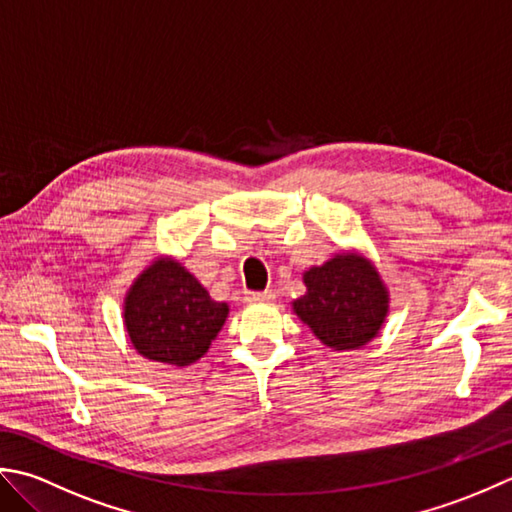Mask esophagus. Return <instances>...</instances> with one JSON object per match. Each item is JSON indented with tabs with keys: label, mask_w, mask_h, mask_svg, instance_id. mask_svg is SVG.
I'll use <instances>...</instances> for the list:
<instances>
[{
	"label": "esophagus",
	"mask_w": 512,
	"mask_h": 512,
	"mask_svg": "<svg viewBox=\"0 0 512 512\" xmlns=\"http://www.w3.org/2000/svg\"><path fill=\"white\" fill-rule=\"evenodd\" d=\"M274 300V294L271 291H249V294H245V302H249V305H256V302H271Z\"/></svg>",
	"instance_id": "1"
}]
</instances>
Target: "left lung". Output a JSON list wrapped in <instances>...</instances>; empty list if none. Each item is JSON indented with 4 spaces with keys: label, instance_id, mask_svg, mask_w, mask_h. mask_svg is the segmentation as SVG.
Wrapping results in <instances>:
<instances>
[{
    "label": "left lung",
    "instance_id": "8db88e82",
    "mask_svg": "<svg viewBox=\"0 0 512 512\" xmlns=\"http://www.w3.org/2000/svg\"><path fill=\"white\" fill-rule=\"evenodd\" d=\"M302 280L307 294L291 307L322 344L349 351L378 336L389 314V291L369 258L342 252L305 271Z\"/></svg>",
    "mask_w": 512,
    "mask_h": 512
}]
</instances>
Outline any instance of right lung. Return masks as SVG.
<instances>
[{"label": "right lung", "instance_id": "1", "mask_svg": "<svg viewBox=\"0 0 512 512\" xmlns=\"http://www.w3.org/2000/svg\"><path fill=\"white\" fill-rule=\"evenodd\" d=\"M227 314V302L212 300L190 271L168 256L143 269L123 302L132 347L143 358L174 367L203 358Z\"/></svg>", "mask_w": 512, "mask_h": 512}]
</instances>
